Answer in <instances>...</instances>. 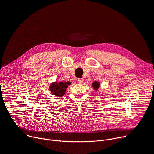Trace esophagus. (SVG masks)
<instances>
[{"label": "esophagus", "mask_w": 154, "mask_h": 154, "mask_svg": "<svg viewBox=\"0 0 154 154\" xmlns=\"http://www.w3.org/2000/svg\"><path fill=\"white\" fill-rule=\"evenodd\" d=\"M78 82L79 84H82L83 82V81H84V79L83 78H78Z\"/></svg>", "instance_id": "1"}]
</instances>
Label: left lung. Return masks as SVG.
I'll use <instances>...</instances> for the list:
<instances>
[{
	"label": "left lung",
	"instance_id": "obj_1",
	"mask_svg": "<svg viewBox=\"0 0 154 154\" xmlns=\"http://www.w3.org/2000/svg\"><path fill=\"white\" fill-rule=\"evenodd\" d=\"M92 85H93V88H94L95 90H97V89L99 88V83L98 82L95 81V82H94L93 83Z\"/></svg>",
	"mask_w": 154,
	"mask_h": 154
}]
</instances>
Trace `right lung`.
<instances>
[{"instance_id":"add662e5","label":"right lung","mask_w":154,"mask_h":154,"mask_svg":"<svg viewBox=\"0 0 154 154\" xmlns=\"http://www.w3.org/2000/svg\"><path fill=\"white\" fill-rule=\"evenodd\" d=\"M70 84V82H60L58 83H54L52 84L51 85L50 87V90L51 91V92L56 96H62L64 95L66 88H67L68 85Z\"/></svg>"}]
</instances>
